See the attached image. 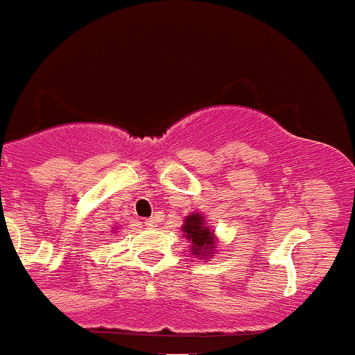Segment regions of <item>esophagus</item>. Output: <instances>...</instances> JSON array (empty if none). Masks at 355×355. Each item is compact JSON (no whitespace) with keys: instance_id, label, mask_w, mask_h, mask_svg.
Wrapping results in <instances>:
<instances>
[{"instance_id":"1","label":"esophagus","mask_w":355,"mask_h":355,"mask_svg":"<svg viewBox=\"0 0 355 355\" xmlns=\"http://www.w3.org/2000/svg\"><path fill=\"white\" fill-rule=\"evenodd\" d=\"M145 225H146V228H156V227H157V219H156V218L146 219Z\"/></svg>"}]
</instances>
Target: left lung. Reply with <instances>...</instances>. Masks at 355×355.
<instances>
[{"label":"left lung","mask_w":355,"mask_h":355,"mask_svg":"<svg viewBox=\"0 0 355 355\" xmlns=\"http://www.w3.org/2000/svg\"><path fill=\"white\" fill-rule=\"evenodd\" d=\"M181 232L187 243H190V254L199 259H209L218 250V236L214 232L212 225L205 221L203 212H192L187 216Z\"/></svg>","instance_id":"left-lung-1"}]
</instances>
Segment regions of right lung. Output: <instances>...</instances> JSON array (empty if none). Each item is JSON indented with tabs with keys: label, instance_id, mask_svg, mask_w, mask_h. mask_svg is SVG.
Wrapping results in <instances>:
<instances>
[{
	"label": "right lung",
	"instance_id": "obj_1",
	"mask_svg": "<svg viewBox=\"0 0 355 355\" xmlns=\"http://www.w3.org/2000/svg\"><path fill=\"white\" fill-rule=\"evenodd\" d=\"M114 228H116V227H114Z\"/></svg>",
	"mask_w": 355,
	"mask_h": 355
}]
</instances>
